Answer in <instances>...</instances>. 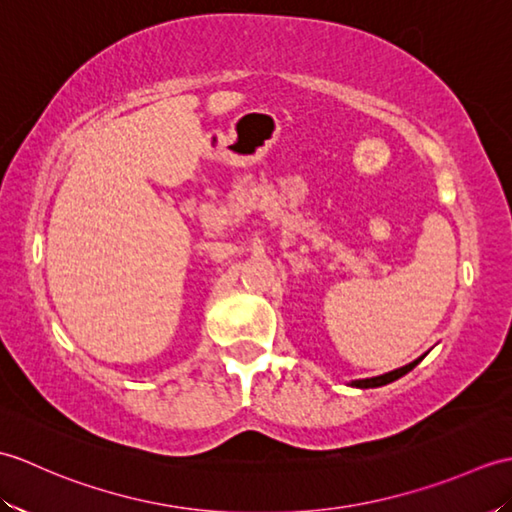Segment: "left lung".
I'll return each instance as SVG.
<instances>
[{
	"label": "left lung",
	"instance_id": "obj_1",
	"mask_svg": "<svg viewBox=\"0 0 512 512\" xmlns=\"http://www.w3.org/2000/svg\"><path fill=\"white\" fill-rule=\"evenodd\" d=\"M420 363V358L418 361H413V363H409V365H405V367H400V369H394V372H389V374H383V376H374V378H365V380H354V387H361V389H367V387H380V385H387V383H394V380H398L400 376H405L407 372H411L413 367H416Z\"/></svg>",
	"mask_w": 512,
	"mask_h": 512
}]
</instances>
